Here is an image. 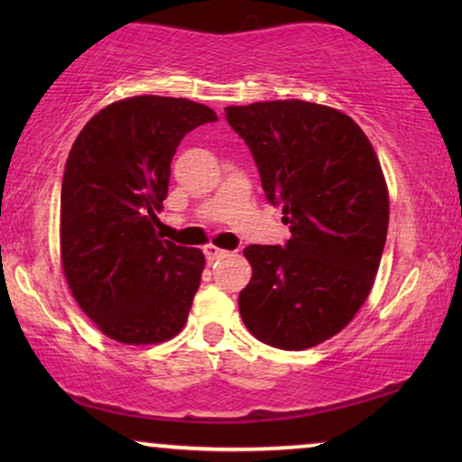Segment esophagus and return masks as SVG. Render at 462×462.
I'll use <instances>...</instances> for the list:
<instances>
[{
    "label": "esophagus",
    "mask_w": 462,
    "mask_h": 462,
    "mask_svg": "<svg viewBox=\"0 0 462 462\" xmlns=\"http://www.w3.org/2000/svg\"><path fill=\"white\" fill-rule=\"evenodd\" d=\"M204 254H206L208 261L212 263V261H218V258L226 256V254H229V252L223 250V248H217V245H206V248H204Z\"/></svg>",
    "instance_id": "obj_1"
}]
</instances>
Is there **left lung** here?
<instances>
[{"label":"left lung","instance_id":"obj_1","mask_svg":"<svg viewBox=\"0 0 462 462\" xmlns=\"http://www.w3.org/2000/svg\"><path fill=\"white\" fill-rule=\"evenodd\" d=\"M225 117L292 233L244 250L252 280L239 315L264 345L309 349L343 330L374 283L389 226L381 163L362 128L330 106L267 100L226 106Z\"/></svg>","mask_w":462,"mask_h":462}]
</instances>
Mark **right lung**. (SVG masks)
I'll return each instance as SVG.
<instances>
[{
    "instance_id": "add662e5",
    "label": "right lung",
    "mask_w": 462,
    "mask_h": 462,
    "mask_svg": "<svg viewBox=\"0 0 462 462\" xmlns=\"http://www.w3.org/2000/svg\"><path fill=\"white\" fill-rule=\"evenodd\" d=\"M187 98L132 97L97 113L75 138L60 191L69 288L106 337L153 345L185 326L206 258L155 231L182 138L217 122Z\"/></svg>"
}]
</instances>
